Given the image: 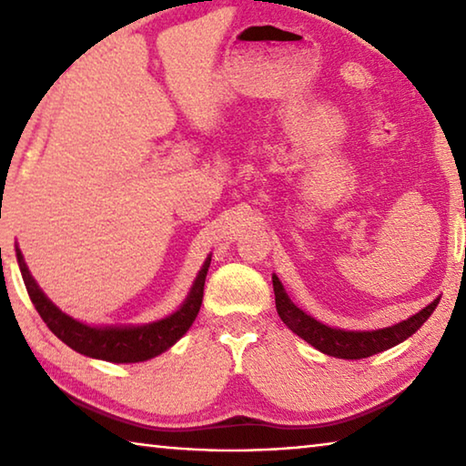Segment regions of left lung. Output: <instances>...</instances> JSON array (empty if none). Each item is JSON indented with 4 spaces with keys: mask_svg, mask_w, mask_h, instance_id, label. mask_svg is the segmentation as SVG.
<instances>
[{
    "mask_svg": "<svg viewBox=\"0 0 466 466\" xmlns=\"http://www.w3.org/2000/svg\"><path fill=\"white\" fill-rule=\"evenodd\" d=\"M273 291L275 309H278L281 320L286 322L298 337H302L304 341L317 347L319 351L341 360L370 358L374 356V353L390 350V347L397 343L405 341L407 337H411L415 330L431 317V312L436 310V306L440 302V299H433V302L430 306H425L421 312L413 314L411 319L399 322V325L378 330H341L322 325V322L314 320L304 310H299L288 298L286 289H283L281 281L278 279V275H273Z\"/></svg>",
    "mask_w": 466,
    "mask_h": 466,
    "instance_id": "obj_1",
    "label": "left lung"
}]
</instances>
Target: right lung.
<instances>
[{"label":"right lung","mask_w":466,"mask_h":466,"mask_svg":"<svg viewBox=\"0 0 466 466\" xmlns=\"http://www.w3.org/2000/svg\"><path fill=\"white\" fill-rule=\"evenodd\" d=\"M18 265L22 271V279L30 299H33L36 312L41 314L45 325L51 329V333L57 335L63 343L72 347L77 353L88 358L115 361V364H136L149 358L160 356L168 347L175 345L183 337L188 327L197 319V312L201 309L205 275H208L211 258H208L203 269L197 275L191 288V294L187 296L185 304L170 314V317L149 322L144 327H88L74 320L67 314H63L49 298H46L36 281L30 275L20 248H15Z\"/></svg>","instance_id":"right-lung-1"}]
</instances>
